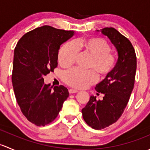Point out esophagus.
I'll use <instances>...</instances> for the list:
<instances>
[{"mask_svg": "<svg viewBox=\"0 0 150 150\" xmlns=\"http://www.w3.org/2000/svg\"><path fill=\"white\" fill-rule=\"evenodd\" d=\"M78 91L75 90V89H73V88L69 89V93H78Z\"/></svg>", "mask_w": 150, "mask_h": 150, "instance_id": "obj_1", "label": "esophagus"}]
</instances>
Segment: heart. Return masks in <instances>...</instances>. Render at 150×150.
<instances>
[{"mask_svg": "<svg viewBox=\"0 0 150 150\" xmlns=\"http://www.w3.org/2000/svg\"><path fill=\"white\" fill-rule=\"evenodd\" d=\"M79 48H83L84 52L91 57L89 68L95 70L99 76L106 77L111 73L115 64V57L110 53V44L99 38L67 43L59 51V63L63 67L73 64ZM63 80L69 86L83 88L96 82V75L93 71L85 72L78 68H73L63 74Z\"/></svg>", "mask_w": 150, "mask_h": 150, "instance_id": "obj_1", "label": "heart"}]
</instances>
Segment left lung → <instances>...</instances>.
Here are the masks:
<instances>
[{
    "label": "left lung",
    "mask_w": 150,
    "mask_h": 150,
    "mask_svg": "<svg viewBox=\"0 0 150 150\" xmlns=\"http://www.w3.org/2000/svg\"><path fill=\"white\" fill-rule=\"evenodd\" d=\"M101 33L115 47L118 59L111 73L95 87L98 93H103V99L91 96L82 109L84 120L96 130L108 127L122 115L134 88L137 70V56L130 40L113 28L102 29Z\"/></svg>",
    "instance_id": "obj_1"
}]
</instances>
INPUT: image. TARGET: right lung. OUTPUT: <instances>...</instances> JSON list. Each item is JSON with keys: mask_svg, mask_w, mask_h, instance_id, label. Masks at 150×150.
<instances>
[{"mask_svg": "<svg viewBox=\"0 0 150 150\" xmlns=\"http://www.w3.org/2000/svg\"><path fill=\"white\" fill-rule=\"evenodd\" d=\"M75 34L44 25L24 35L14 49L12 85L22 114L38 126L55 120L69 96L64 86L45 84L43 77L58 64L59 50Z\"/></svg>", "mask_w": 150, "mask_h": 150, "instance_id": "add662e5", "label": "right lung"}]
</instances>
